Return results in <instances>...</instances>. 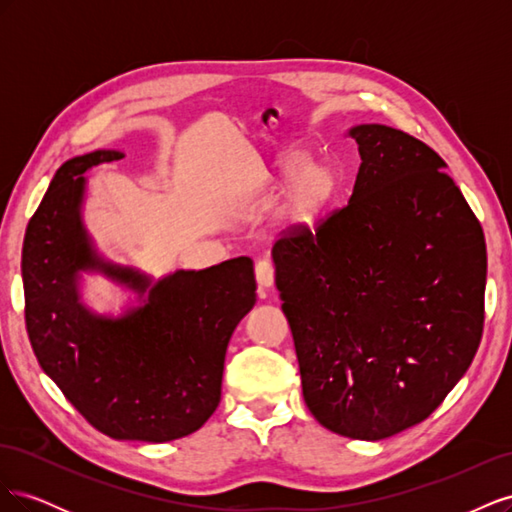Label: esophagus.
I'll use <instances>...</instances> for the list:
<instances>
[{
  "instance_id": "obj_1",
  "label": "esophagus",
  "mask_w": 512,
  "mask_h": 512,
  "mask_svg": "<svg viewBox=\"0 0 512 512\" xmlns=\"http://www.w3.org/2000/svg\"><path fill=\"white\" fill-rule=\"evenodd\" d=\"M256 280L260 288H271L275 282V267L271 260H258L256 262Z\"/></svg>"
}]
</instances>
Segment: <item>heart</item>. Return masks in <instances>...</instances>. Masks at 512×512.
<instances>
[{
    "mask_svg": "<svg viewBox=\"0 0 512 512\" xmlns=\"http://www.w3.org/2000/svg\"><path fill=\"white\" fill-rule=\"evenodd\" d=\"M269 179L273 183L288 181L282 218L288 226L314 224L331 207L339 188L342 170L331 158H312L303 147H290L275 156Z\"/></svg>",
    "mask_w": 512,
    "mask_h": 512,
    "instance_id": "obj_1",
    "label": "heart"
}]
</instances>
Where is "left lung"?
<instances>
[{"instance_id": "left-lung-1", "label": "left lung", "mask_w": 512, "mask_h": 512, "mask_svg": "<svg viewBox=\"0 0 512 512\" xmlns=\"http://www.w3.org/2000/svg\"><path fill=\"white\" fill-rule=\"evenodd\" d=\"M348 134L361 156L348 205L292 226L273 262L309 412L376 442L425 421L468 371L487 250L436 151L380 123Z\"/></svg>"}]
</instances>
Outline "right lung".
Segmentation results:
<instances>
[{"mask_svg":"<svg viewBox=\"0 0 512 512\" xmlns=\"http://www.w3.org/2000/svg\"><path fill=\"white\" fill-rule=\"evenodd\" d=\"M121 158L98 149L55 173L25 230V324L44 374L89 425L115 440L170 442L220 404L230 335L256 303L254 262L239 256L151 282L104 260L83 226L85 173ZM81 270L128 285L142 305L119 319L94 315L80 303Z\"/></svg>","mask_w":512,"mask_h":512,"instance_id":"obj_1","label":"right lung"}]
</instances>
